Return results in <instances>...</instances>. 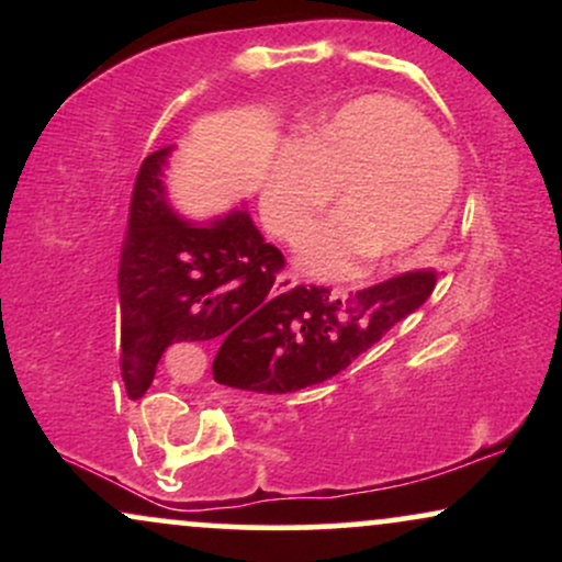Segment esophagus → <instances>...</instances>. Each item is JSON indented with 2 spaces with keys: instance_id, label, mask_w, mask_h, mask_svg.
<instances>
[{
  "instance_id": "obj_1",
  "label": "esophagus",
  "mask_w": 562,
  "mask_h": 562,
  "mask_svg": "<svg viewBox=\"0 0 562 562\" xmlns=\"http://www.w3.org/2000/svg\"><path fill=\"white\" fill-rule=\"evenodd\" d=\"M299 274H293V272H282V274H277V280H274V293H288V290H293L295 285H299Z\"/></svg>"
}]
</instances>
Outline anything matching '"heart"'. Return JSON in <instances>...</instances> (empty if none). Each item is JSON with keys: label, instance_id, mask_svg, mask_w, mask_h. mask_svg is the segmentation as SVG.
I'll return each instance as SVG.
<instances>
[{"label": "heart", "instance_id": "heart-1", "mask_svg": "<svg viewBox=\"0 0 562 562\" xmlns=\"http://www.w3.org/2000/svg\"><path fill=\"white\" fill-rule=\"evenodd\" d=\"M460 190V160L430 121L393 100L362 97L277 160L263 216L295 243L340 192V214L303 237L301 263L348 277L367 259L404 261L436 237Z\"/></svg>", "mask_w": 562, "mask_h": 562}]
</instances>
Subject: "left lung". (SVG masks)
I'll use <instances>...</instances> for the list:
<instances>
[{
  "label": "left lung",
  "mask_w": 562,
  "mask_h": 562,
  "mask_svg": "<svg viewBox=\"0 0 562 562\" xmlns=\"http://www.w3.org/2000/svg\"><path fill=\"white\" fill-rule=\"evenodd\" d=\"M436 269H415L378 285L335 295L330 288H293L272 319L218 348L214 380L256 393H293L338 375L391 327L430 299Z\"/></svg>",
  "instance_id": "1"
}]
</instances>
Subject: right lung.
<instances>
[{
  "label": "right lung",
  "mask_w": 562,
  "mask_h": 562,
  "mask_svg": "<svg viewBox=\"0 0 562 562\" xmlns=\"http://www.w3.org/2000/svg\"><path fill=\"white\" fill-rule=\"evenodd\" d=\"M166 156L169 147L142 160L121 245V378L132 398L150 389L169 346L227 344L267 325L280 299L269 290L285 267L245 211L209 227L173 214L160 182Z\"/></svg>",
  "instance_id": "right-lung-1"
}]
</instances>
